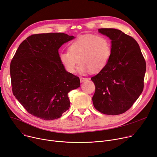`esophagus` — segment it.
Segmentation results:
<instances>
[{
    "label": "esophagus",
    "mask_w": 157,
    "mask_h": 157,
    "mask_svg": "<svg viewBox=\"0 0 157 157\" xmlns=\"http://www.w3.org/2000/svg\"><path fill=\"white\" fill-rule=\"evenodd\" d=\"M88 80V78H86V77H80V80L81 82L86 81V80Z\"/></svg>",
    "instance_id": "obj_1"
}]
</instances>
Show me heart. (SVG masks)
<instances>
[{
    "label": "heart",
    "instance_id": "obj_1",
    "mask_svg": "<svg viewBox=\"0 0 157 157\" xmlns=\"http://www.w3.org/2000/svg\"><path fill=\"white\" fill-rule=\"evenodd\" d=\"M112 55V43L105 35L88 34L78 36L70 43L68 51L59 54V59L64 69L73 74L77 61L80 73H96L102 71Z\"/></svg>",
    "mask_w": 157,
    "mask_h": 157
}]
</instances>
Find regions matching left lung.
I'll return each mask as SVG.
<instances>
[{
    "instance_id": "obj_1",
    "label": "left lung",
    "mask_w": 157,
    "mask_h": 157,
    "mask_svg": "<svg viewBox=\"0 0 157 157\" xmlns=\"http://www.w3.org/2000/svg\"><path fill=\"white\" fill-rule=\"evenodd\" d=\"M112 40L107 66L93 77L94 108L106 115L125 113L140 97L144 87L146 61L139 44L132 36L114 29H99Z\"/></svg>"
}]
</instances>
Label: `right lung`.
<instances>
[{"label": "right lung", "mask_w": 157, "mask_h": 157, "mask_svg": "<svg viewBox=\"0 0 157 157\" xmlns=\"http://www.w3.org/2000/svg\"><path fill=\"white\" fill-rule=\"evenodd\" d=\"M73 39L64 33L34 34L17 48L10 64L12 90L32 115L52 121L69 109L68 93L80 82L64 69L58 49Z\"/></svg>", "instance_id": "add662e5"}]
</instances>
